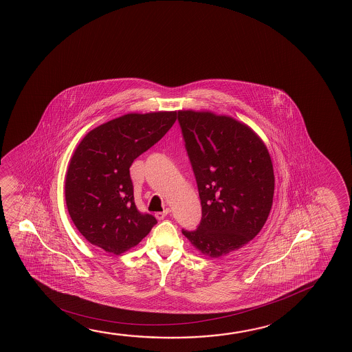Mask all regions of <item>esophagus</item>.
Returning <instances> with one entry per match:
<instances>
[{"mask_svg":"<svg viewBox=\"0 0 352 352\" xmlns=\"http://www.w3.org/2000/svg\"><path fill=\"white\" fill-rule=\"evenodd\" d=\"M169 213H170V210H169V208H166L163 212H157L155 216H156L157 219H160V221H161L163 218H166Z\"/></svg>","mask_w":352,"mask_h":352,"instance_id":"esophagus-1","label":"esophagus"}]
</instances>
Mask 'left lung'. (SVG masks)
Instances as JSON below:
<instances>
[{
	"instance_id": "left-lung-1",
	"label": "left lung",
	"mask_w": 352,
	"mask_h": 352,
	"mask_svg": "<svg viewBox=\"0 0 352 352\" xmlns=\"http://www.w3.org/2000/svg\"><path fill=\"white\" fill-rule=\"evenodd\" d=\"M199 188L202 218L183 230L201 254L218 258L241 249L270 216L274 172L268 148L249 125L211 111H178Z\"/></svg>"
}]
</instances>
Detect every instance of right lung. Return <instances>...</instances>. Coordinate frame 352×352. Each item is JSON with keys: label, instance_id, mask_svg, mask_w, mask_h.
Instances as JSON below:
<instances>
[{"label": "right lung", "instance_id": "right-lung-1", "mask_svg": "<svg viewBox=\"0 0 352 352\" xmlns=\"http://www.w3.org/2000/svg\"><path fill=\"white\" fill-rule=\"evenodd\" d=\"M175 120L177 111L124 114L90 130L76 146L65 175V204L94 246L123 254L156 224L155 217L136 208L129 168Z\"/></svg>", "mask_w": 352, "mask_h": 352}]
</instances>
